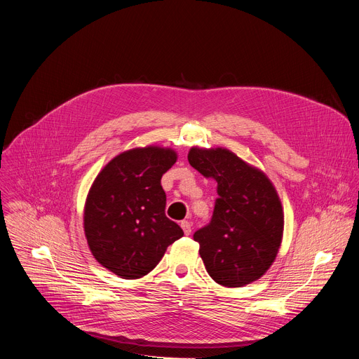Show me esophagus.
I'll list each match as a JSON object with an SVG mask.
<instances>
[{"label": "esophagus", "mask_w": 359, "mask_h": 359, "mask_svg": "<svg viewBox=\"0 0 359 359\" xmlns=\"http://www.w3.org/2000/svg\"><path fill=\"white\" fill-rule=\"evenodd\" d=\"M180 226H182V229H183V231H184L186 236H189V234L191 233V223H190L189 220H183V222L180 223Z\"/></svg>", "instance_id": "obj_1"}]
</instances>
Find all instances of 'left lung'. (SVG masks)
<instances>
[{"label":"left lung","mask_w":359,"mask_h":359,"mask_svg":"<svg viewBox=\"0 0 359 359\" xmlns=\"http://www.w3.org/2000/svg\"><path fill=\"white\" fill-rule=\"evenodd\" d=\"M189 163L217 183L212 222L193 234L209 276L223 287H243L274 263L284 231L278 193L264 172L224 147H191Z\"/></svg>","instance_id":"obj_1"}]
</instances>
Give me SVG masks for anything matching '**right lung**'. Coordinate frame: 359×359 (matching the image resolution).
<instances>
[{
	"instance_id": "right-lung-1",
	"label": "right lung",
	"mask_w": 359,
	"mask_h": 359,
	"mask_svg": "<svg viewBox=\"0 0 359 359\" xmlns=\"http://www.w3.org/2000/svg\"><path fill=\"white\" fill-rule=\"evenodd\" d=\"M170 147H135L115 156L93 180L83 210L85 237L96 262L135 280L155 269L183 236L165 215L162 176L176 163Z\"/></svg>"
}]
</instances>
